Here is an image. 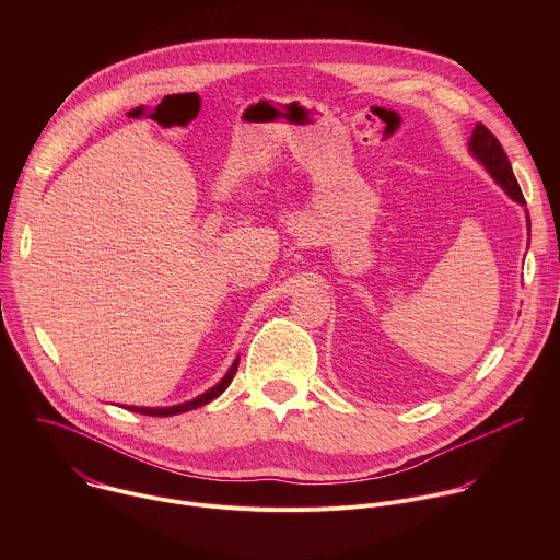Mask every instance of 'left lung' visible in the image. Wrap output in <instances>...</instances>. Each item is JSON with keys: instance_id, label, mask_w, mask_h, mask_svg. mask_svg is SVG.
Wrapping results in <instances>:
<instances>
[{"instance_id": "obj_1", "label": "left lung", "mask_w": 560, "mask_h": 560, "mask_svg": "<svg viewBox=\"0 0 560 560\" xmlns=\"http://www.w3.org/2000/svg\"><path fill=\"white\" fill-rule=\"evenodd\" d=\"M469 150L471 154L481 162L488 173L497 179V184L518 203L525 206V197L521 192V186L512 173V164L510 159L501 145V141L483 126V124H476L471 139H469Z\"/></svg>"}]
</instances>
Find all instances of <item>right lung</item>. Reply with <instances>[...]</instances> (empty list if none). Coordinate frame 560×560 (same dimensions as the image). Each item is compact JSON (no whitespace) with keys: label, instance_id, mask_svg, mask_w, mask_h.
Wrapping results in <instances>:
<instances>
[{"label":"right lung","instance_id":"right-lung-1","mask_svg":"<svg viewBox=\"0 0 560 560\" xmlns=\"http://www.w3.org/2000/svg\"><path fill=\"white\" fill-rule=\"evenodd\" d=\"M236 368H238V359L232 363V368L228 370V374L214 385V387H210L206 394H201V396H197V398H192V401H188V404H182V406H173V408H126V410H130V412H139V415H145V417H173V415H182V412H188V410H195V408H201V406H206V404H210L212 398H217L221 392H225V387L230 385V381L234 378V372H236Z\"/></svg>","mask_w":560,"mask_h":560}]
</instances>
